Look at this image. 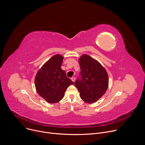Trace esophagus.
Here are the masks:
<instances>
[{"label":"esophagus","instance_id":"1","mask_svg":"<svg viewBox=\"0 0 145 145\" xmlns=\"http://www.w3.org/2000/svg\"><path fill=\"white\" fill-rule=\"evenodd\" d=\"M71 80H72V81L74 82V81H75V77H71Z\"/></svg>","mask_w":145,"mask_h":145}]
</instances>
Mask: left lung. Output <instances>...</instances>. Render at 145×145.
I'll use <instances>...</instances> for the list:
<instances>
[{"mask_svg":"<svg viewBox=\"0 0 145 145\" xmlns=\"http://www.w3.org/2000/svg\"><path fill=\"white\" fill-rule=\"evenodd\" d=\"M78 61L81 71L74 85L82 100L87 103H95L107 89V72L98 61L88 55H82Z\"/></svg>","mask_w":145,"mask_h":145,"instance_id":"1","label":"left lung"}]
</instances>
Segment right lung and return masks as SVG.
Returning a JSON list of instances; mask_svg holds the SVG:
<instances>
[{
    "label": "right lung",
    "mask_w": 145,
    "mask_h": 145,
    "mask_svg": "<svg viewBox=\"0 0 145 145\" xmlns=\"http://www.w3.org/2000/svg\"><path fill=\"white\" fill-rule=\"evenodd\" d=\"M64 57L59 54L50 58L38 71L35 86L38 93L49 103L59 101L65 95L67 88L74 82L61 69Z\"/></svg>",
    "instance_id": "right-lung-1"
}]
</instances>
